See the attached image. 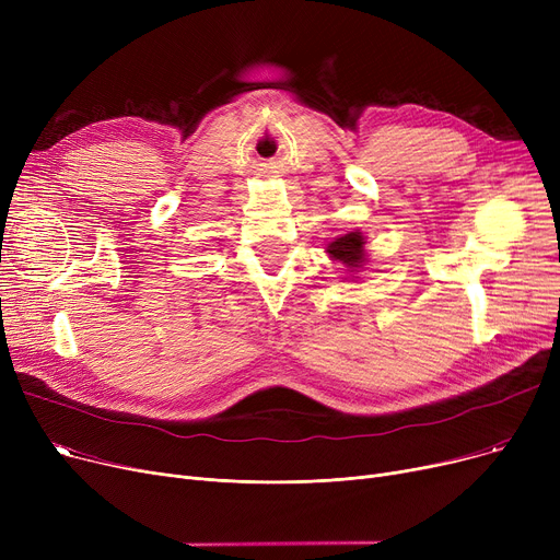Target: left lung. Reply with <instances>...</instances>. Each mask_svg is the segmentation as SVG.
Wrapping results in <instances>:
<instances>
[{
    "mask_svg": "<svg viewBox=\"0 0 560 560\" xmlns=\"http://www.w3.org/2000/svg\"><path fill=\"white\" fill-rule=\"evenodd\" d=\"M325 252L329 254L331 260H338L340 265H345V272L349 277L361 272L363 265L368 262L365 235L361 233V229L336 235V238L325 247ZM354 279H359V277H354Z\"/></svg>",
    "mask_w": 560,
    "mask_h": 560,
    "instance_id": "left-lung-1",
    "label": "left lung"
}]
</instances>
